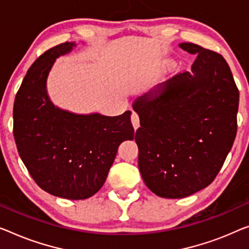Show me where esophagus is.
Returning <instances> with one entry per match:
<instances>
[{"mask_svg":"<svg viewBox=\"0 0 249 249\" xmlns=\"http://www.w3.org/2000/svg\"><path fill=\"white\" fill-rule=\"evenodd\" d=\"M131 120H132L133 126H134V128L136 129L140 126V117H139V114H137L136 112H134V110H132Z\"/></svg>","mask_w":249,"mask_h":249,"instance_id":"obj_1","label":"esophagus"}]
</instances>
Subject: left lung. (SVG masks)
Segmentation results:
<instances>
[{
  "label": "left lung",
  "mask_w": 249,
  "mask_h": 249,
  "mask_svg": "<svg viewBox=\"0 0 249 249\" xmlns=\"http://www.w3.org/2000/svg\"><path fill=\"white\" fill-rule=\"evenodd\" d=\"M196 54L191 71L178 73L139 98L135 134L139 168L146 187L178 199L208 187L231 150L237 133L239 90L224 57L198 44H180Z\"/></svg>",
  "instance_id": "1"
}]
</instances>
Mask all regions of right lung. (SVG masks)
<instances>
[{
  "instance_id": "obj_1",
  "label": "right lung",
  "mask_w": 249,
  "mask_h": 249,
  "mask_svg": "<svg viewBox=\"0 0 249 249\" xmlns=\"http://www.w3.org/2000/svg\"><path fill=\"white\" fill-rule=\"evenodd\" d=\"M75 46L58 44L30 67L14 101L13 135L21 160L42 190L80 200L103 187L118 146L134 139V128L131 110L113 117L78 115L51 103L47 77L55 58Z\"/></svg>"
}]
</instances>
